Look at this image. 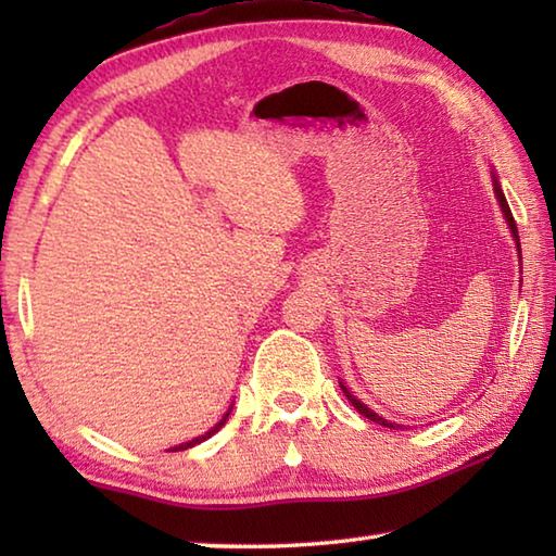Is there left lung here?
Segmentation results:
<instances>
[{"instance_id": "1", "label": "left lung", "mask_w": 556, "mask_h": 556, "mask_svg": "<svg viewBox=\"0 0 556 556\" xmlns=\"http://www.w3.org/2000/svg\"><path fill=\"white\" fill-rule=\"evenodd\" d=\"M493 191H495V199H497V203H501V211H503V215H505V223L510 225V232H513V238H515V244H517V252H520V235H517V225H515V218H513V213H510V205H507V201H505V193H503V188H501V181H497V176H495V172H493ZM341 390H343V394L348 397V402L353 404V407L363 414V417H368L370 421H375V425H380V427H390V429H397L400 425H394V421H388L384 417H380L378 412H372L368 404H363L361 400L355 397V394L345 388V382H341Z\"/></svg>"}]
</instances>
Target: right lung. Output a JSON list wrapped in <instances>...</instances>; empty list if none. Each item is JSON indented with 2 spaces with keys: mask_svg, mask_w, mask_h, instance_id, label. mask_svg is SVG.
<instances>
[{
  "mask_svg": "<svg viewBox=\"0 0 556 556\" xmlns=\"http://www.w3.org/2000/svg\"><path fill=\"white\" fill-rule=\"evenodd\" d=\"M230 412H232V407L223 414V419L218 421V425L215 427H211L208 431H205V434H201V437H195V439H191V441H184V444H178V446H172V448H166V451H186V448H191V446H195V444H201V441H205V439H211L215 431H218L225 421H228V417H230Z\"/></svg>",
  "mask_w": 556,
  "mask_h": 556,
  "instance_id": "add662e5",
  "label": "right lung"
}]
</instances>
